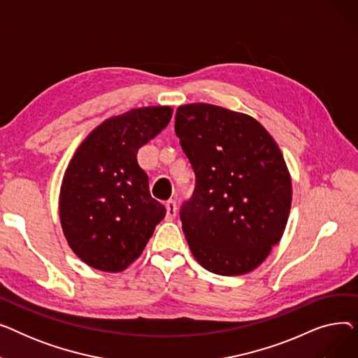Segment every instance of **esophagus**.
<instances>
[{"instance_id":"1","label":"esophagus","mask_w":358,"mask_h":358,"mask_svg":"<svg viewBox=\"0 0 358 358\" xmlns=\"http://www.w3.org/2000/svg\"><path fill=\"white\" fill-rule=\"evenodd\" d=\"M165 208H166V219L173 220L177 216V203L174 200H168L165 203Z\"/></svg>"}]
</instances>
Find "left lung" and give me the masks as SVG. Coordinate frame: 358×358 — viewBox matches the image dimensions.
I'll return each mask as SVG.
<instances>
[{"label": "left lung", "instance_id": "obj_1", "mask_svg": "<svg viewBox=\"0 0 358 358\" xmlns=\"http://www.w3.org/2000/svg\"><path fill=\"white\" fill-rule=\"evenodd\" d=\"M176 135L196 174L180 210L194 258L219 275L255 270L290 213L292 180L280 148L254 117L204 103L177 108Z\"/></svg>", "mask_w": 358, "mask_h": 358}]
</instances>
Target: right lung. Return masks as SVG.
<instances>
[{
	"mask_svg": "<svg viewBox=\"0 0 358 358\" xmlns=\"http://www.w3.org/2000/svg\"><path fill=\"white\" fill-rule=\"evenodd\" d=\"M171 116L168 106L129 110L97 126L73 154L62 180L59 216L68 245L87 266L123 271L165 217L136 157Z\"/></svg>",
	"mask_w": 358,
	"mask_h": 358,
	"instance_id": "add662e5",
	"label": "right lung"
}]
</instances>
